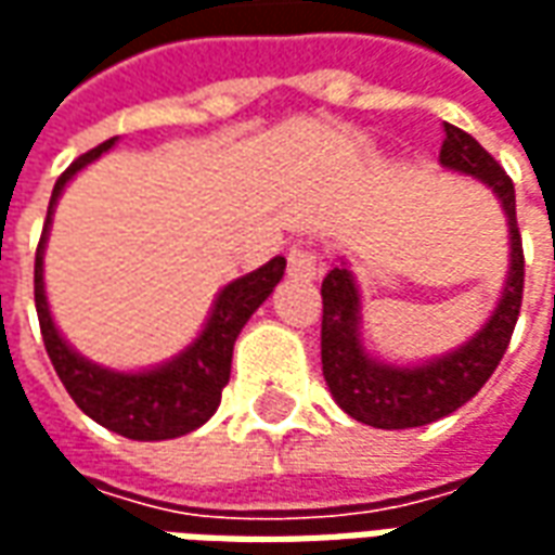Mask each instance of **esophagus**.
I'll use <instances>...</instances> for the list:
<instances>
[{"mask_svg": "<svg viewBox=\"0 0 555 555\" xmlns=\"http://www.w3.org/2000/svg\"><path fill=\"white\" fill-rule=\"evenodd\" d=\"M321 270L318 253L312 246H294L288 253V273L297 279H314Z\"/></svg>", "mask_w": 555, "mask_h": 555, "instance_id": "34e87169", "label": "esophagus"}]
</instances>
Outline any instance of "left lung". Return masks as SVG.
<instances>
[{"instance_id":"left-lung-1","label":"left lung","mask_w":555,"mask_h":555,"mask_svg":"<svg viewBox=\"0 0 555 555\" xmlns=\"http://www.w3.org/2000/svg\"><path fill=\"white\" fill-rule=\"evenodd\" d=\"M442 169L461 171L490 186L508 219L512 264L508 279L485 326L476 336L446 357L422 365H389L374 360L362 348V306L357 279L348 267H333L321 285L324 321H321V362L324 380L336 404L362 425L386 430L418 428L464 408L488 377L496 372L502 353L512 341L514 324L524 302V243L517 231L514 183L496 159L461 127L446 125L440 147Z\"/></svg>"}]
</instances>
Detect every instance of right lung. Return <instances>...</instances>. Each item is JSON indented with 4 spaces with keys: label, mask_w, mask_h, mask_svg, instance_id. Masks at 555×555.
<instances>
[{
    "label": "right lung",
    "mask_w": 555,
    "mask_h": 555,
    "mask_svg": "<svg viewBox=\"0 0 555 555\" xmlns=\"http://www.w3.org/2000/svg\"><path fill=\"white\" fill-rule=\"evenodd\" d=\"M113 145L115 139H106L103 145L91 147L89 154L74 159L55 181L41 243L35 253V309H38L43 345H47L55 374L86 416L127 440H171V437H183L190 430L202 428L207 418L217 413L222 389L229 384L234 341L255 309L279 285V279L285 273V258L276 255L264 267L229 282L214 300L210 318L198 338L163 365H154L145 372H115V369H103L98 362L79 357L55 330L53 314H50V302L43 291V246L53 225L55 202L65 193L67 181Z\"/></svg>",
    "instance_id": "obj_1"
}]
</instances>
